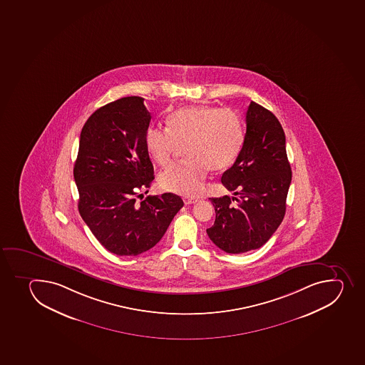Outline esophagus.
Masks as SVG:
<instances>
[{"label": "esophagus", "mask_w": 365, "mask_h": 365, "mask_svg": "<svg viewBox=\"0 0 365 365\" xmlns=\"http://www.w3.org/2000/svg\"><path fill=\"white\" fill-rule=\"evenodd\" d=\"M183 201H184V203H185V205H194V203H196V202H198V198L184 197Z\"/></svg>", "instance_id": "obj_1"}]
</instances>
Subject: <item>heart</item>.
I'll use <instances>...</instances> for the list:
<instances>
[{"instance_id": "obj_1", "label": "heart", "mask_w": 365, "mask_h": 365, "mask_svg": "<svg viewBox=\"0 0 365 365\" xmlns=\"http://www.w3.org/2000/svg\"><path fill=\"white\" fill-rule=\"evenodd\" d=\"M245 142V126L232 110L198 105L180 108L168 117V129L150 126L146 150L153 162L170 165L181 146L185 162L158 176L164 190L192 196L203 187L209 170L222 173L237 160Z\"/></svg>"}]
</instances>
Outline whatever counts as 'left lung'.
<instances>
[{
    "instance_id": "8db88e82",
    "label": "left lung",
    "mask_w": 365,
    "mask_h": 365,
    "mask_svg": "<svg viewBox=\"0 0 365 365\" xmlns=\"http://www.w3.org/2000/svg\"><path fill=\"white\" fill-rule=\"evenodd\" d=\"M246 125L241 153L221 178L235 196L210 198L216 217L207 234L230 254L257 250L271 239L285 216L292 181L285 132L278 118L250 101Z\"/></svg>"
}]
</instances>
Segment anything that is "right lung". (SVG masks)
<instances>
[{"label": "right lung", "mask_w": 365, "mask_h": 365, "mask_svg": "<svg viewBox=\"0 0 365 365\" xmlns=\"http://www.w3.org/2000/svg\"><path fill=\"white\" fill-rule=\"evenodd\" d=\"M150 120L144 98H120L92 113L80 133L78 209L98 241L117 255L153 248L184 205L173 192L137 202L155 178L145 144Z\"/></svg>", "instance_id": "right-lung-1"}]
</instances>
